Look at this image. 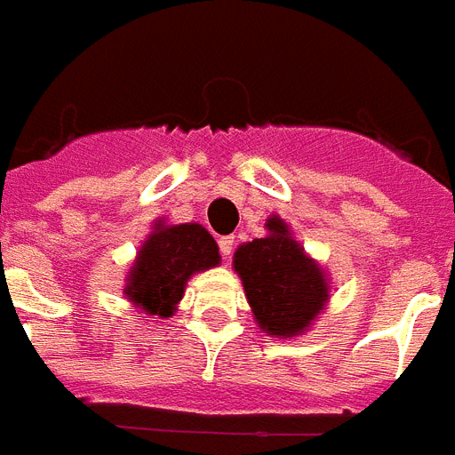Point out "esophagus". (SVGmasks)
<instances>
[{
	"label": "esophagus",
	"instance_id": "1",
	"mask_svg": "<svg viewBox=\"0 0 455 455\" xmlns=\"http://www.w3.org/2000/svg\"><path fill=\"white\" fill-rule=\"evenodd\" d=\"M234 243H235L234 235H224V238H220V252L224 259H228L231 252H234Z\"/></svg>",
	"mask_w": 455,
	"mask_h": 455
}]
</instances>
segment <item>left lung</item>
I'll return each mask as SVG.
<instances>
[{"mask_svg": "<svg viewBox=\"0 0 455 455\" xmlns=\"http://www.w3.org/2000/svg\"><path fill=\"white\" fill-rule=\"evenodd\" d=\"M268 234L243 243L234 268L261 331L275 339L304 334L330 299V280L315 259L291 238L278 215L266 220Z\"/></svg>", "mask_w": 455, "mask_h": 455, "instance_id": "8db88e82", "label": "left lung"}]
</instances>
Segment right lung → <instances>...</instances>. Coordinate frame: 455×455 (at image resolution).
<instances>
[{
  "label": "right lung",
  "instance_id": "add662e5",
  "mask_svg": "<svg viewBox=\"0 0 455 455\" xmlns=\"http://www.w3.org/2000/svg\"><path fill=\"white\" fill-rule=\"evenodd\" d=\"M217 264L220 247L208 228L158 220L128 271L124 294L147 315L170 317L182 301L187 280Z\"/></svg>",
  "mask_w": 455,
  "mask_h": 455
}]
</instances>
